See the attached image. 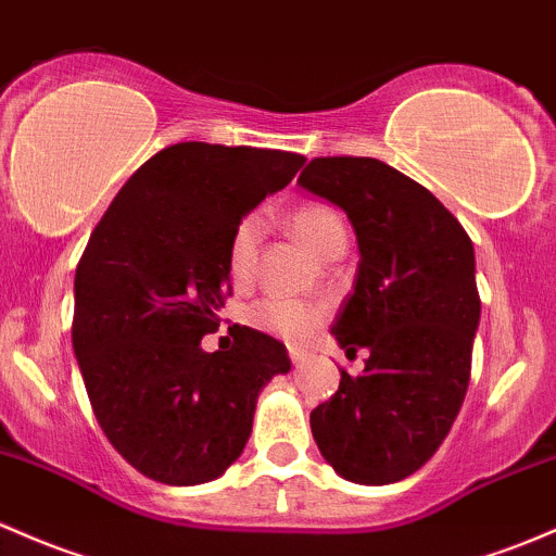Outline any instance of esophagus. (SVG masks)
Returning a JSON list of instances; mask_svg holds the SVG:
<instances>
[{"instance_id":"esophagus-1","label":"esophagus","mask_w":556,"mask_h":556,"mask_svg":"<svg viewBox=\"0 0 556 556\" xmlns=\"http://www.w3.org/2000/svg\"><path fill=\"white\" fill-rule=\"evenodd\" d=\"M306 352H303V349H298V346H290V359H293V365H301V362H306Z\"/></svg>"}]
</instances>
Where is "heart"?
<instances>
[{"instance_id": "heart-1", "label": "heart", "mask_w": 556, "mask_h": 556, "mask_svg": "<svg viewBox=\"0 0 556 556\" xmlns=\"http://www.w3.org/2000/svg\"><path fill=\"white\" fill-rule=\"evenodd\" d=\"M293 226L301 233L303 242L319 255L327 258L336 248L346 244V226L341 215L327 204H301L293 213ZM263 237V218L258 213H250L233 226L226 250V271L237 288L253 279L255 263H258V244ZM323 312L312 303L293 301V298H266L250 308V323L258 330L271 336L288 338V341H306L317 330Z\"/></svg>"}]
</instances>
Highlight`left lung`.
I'll return each mask as SVG.
<instances>
[{
  "label": "left lung",
  "instance_id": "obj_1",
  "mask_svg": "<svg viewBox=\"0 0 556 556\" xmlns=\"http://www.w3.org/2000/svg\"><path fill=\"white\" fill-rule=\"evenodd\" d=\"M298 186L341 207L356 233L354 293L330 332L370 352L314 407L312 434L349 482H400L437 453L469 389L475 244L429 189L372 156H319Z\"/></svg>",
  "mask_w": 556,
  "mask_h": 556
}]
</instances>
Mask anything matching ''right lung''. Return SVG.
Segmentation results:
<instances>
[{
	"mask_svg": "<svg viewBox=\"0 0 556 556\" xmlns=\"http://www.w3.org/2000/svg\"><path fill=\"white\" fill-rule=\"evenodd\" d=\"M306 156L189 140L130 175L74 277L72 341L92 413L116 453L162 484L218 479L242 455L263 386L290 370L285 343L229 327L233 226L285 189Z\"/></svg>",
	"mask_w": 556,
	"mask_h": 556,
	"instance_id": "right-lung-1",
	"label": "right lung"
}]
</instances>
